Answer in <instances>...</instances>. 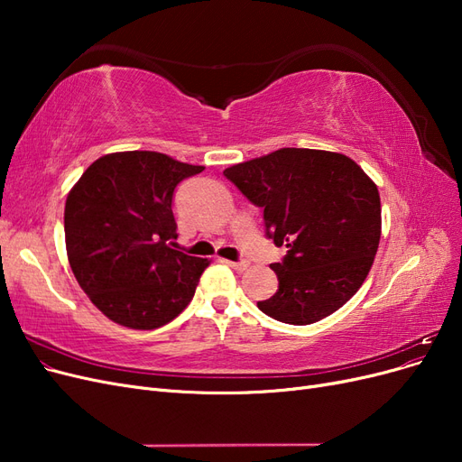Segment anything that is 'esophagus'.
Masks as SVG:
<instances>
[{"label":"esophagus","mask_w":462,"mask_h":462,"mask_svg":"<svg viewBox=\"0 0 462 462\" xmlns=\"http://www.w3.org/2000/svg\"><path fill=\"white\" fill-rule=\"evenodd\" d=\"M227 263L236 272H245L248 268V262H245V260H241V262H227Z\"/></svg>","instance_id":"1"}]
</instances>
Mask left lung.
<instances>
[{
	"label": "left lung",
	"instance_id": "1",
	"mask_svg": "<svg viewBox=\"0 0 462 462\" xmlns=\"http://www.w3.org/2000/svg\"><path fill=\"white\" fill-rule=\"evenodd\" d=\"M263 209L265 236L289 250L270 263L277 292L258 309L291 326L339 310L365 283L382 235L380 192L343 153L282 148L223 171Z\"/></svg>",
	"mask_w": 462,
	"mask_h": 462
}]
</instances>
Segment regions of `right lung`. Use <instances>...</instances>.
<instances>
[{"label": "right lung", "instance_id": "right-lung-1", "mask_svg": "<svg viewBox=\"0 0 462 462\" xmlns=\"http://www.w3.org/2000/svg\"><path fill=\"white\" fill-rule=\"evenodd\" d=\"M204 170L158 152H116L82 173L65 202L79 285L116 324L156 329L192 300L208 260L173 248V192Z\"/></svg>", "mask_w": 462, "mask_h": 462}]
</instances>
